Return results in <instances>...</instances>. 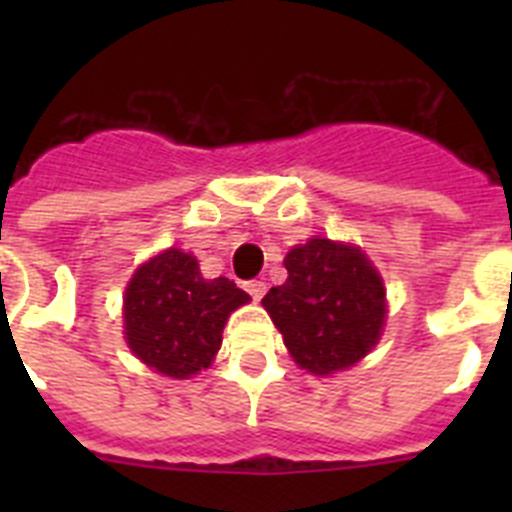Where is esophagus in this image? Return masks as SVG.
<instances>
[{
	"mask_svg": "<svg viewBox=\"0 0 512 512\" xmlns=\"http://www.w3.org/2000/svg\"><path fill=\"white\" fill-rule=\"evenodd\" d=\"M246 292L253 297V300L259 302L261 297L266 295V284L261 282V279H253V282H246Z\"/></svg>",
	"mask_w": 512,
	"mask_h": 512,
	"instance_id": "esophagus-1",
	"label": "esophagus"
}]
</instances>
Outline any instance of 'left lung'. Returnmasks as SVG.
I'll return each instance as SVG.
<instances>
[{
  "label": "left lung",
  "instance_id": "1",
  "mask_svg": "<svg viewBox=\"0 0 512 512\" xmlns=\"http://www.w3.org/2000/svg\"><path fill=\"white\" fill-rule=\"evenodd\" d=\"M287 282L261 300L302 369L328 377L364 359L382 336L384 282L356 246L310 238L284 259Z\"/></svg>",
  "mask_w": 512,
  "mask_h": 512
}]
</instances>
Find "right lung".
<instances>
[{"label": "right lung", "mask_w": 512, "mask_h": 512, "mask_svg": "<svg viewBox=\"0 0 512 512\" xmlns=\"http://www.w3.org/2000/svg\"><path fill=\"white\" fill-rule=\"evenodd\" d=\"M248 300L230 279L202 277L192 253L166 248L125 287V341L158 374L189 379L212 364L230 312Z\"/></svg>", "instance_id": "obj_1"}]
</instances>
